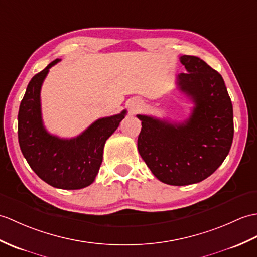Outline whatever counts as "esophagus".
<instances>
[{"label": "esophagus", "instance_id": "obj_1", "mask_svg": "<svg viewBox=\"0 0 257 257\" xmlns=\"http://www.w3.org/2000/svg\"><path fill=\"white\" fill-rule=\"evenodd\" d=\"M143 106V103L140 99H133L129 104V109L131 114H137Z\"/></svg>", "mask_w": 257, "mask_h": 257}]
</instances>
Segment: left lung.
<instances>
[{
    "label": "left lung",
    "instance_id": "obj_1",
    "mask_svg": "<svg viewBox=\"0 0 257 257\" xmlns=\"http://www.w3.org/2000/svg\"><path fill=\"white\" fill-rule=\"evenodd\" d=\"M187 73L177 87L194 101L186 121L172 123L137 115L142 128L138 151L158 180L174 186L199 183L229 154L233 140V107L220 73L195 56H182Z\"/></svg>",
    "mask_w": 257,
    "mask_h": 257
}]
</instances>
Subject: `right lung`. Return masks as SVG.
Here are the masks:
<instances>
[{
  "label": "right lung",
  "mask_w": 257,
  "mask_h": 257,
  "mask_svg": "<svg viewBox=\"0 0 257 257\" xmlns=\"http://www.w3.org/2000/svg\"><path fill=\"white\" fill-rule=\"evenodd\" d=\"M59 61L48 64L28 83L19 110V142L24 158L44 182L60 189H81L95 181L105 142L127 111L97 119L75 138L48 133L41 118L40 89L49 69Z\"/></svg>",
  "instance_id": "obj_1"
}]
</instances>
